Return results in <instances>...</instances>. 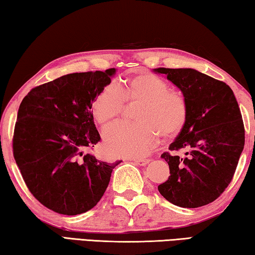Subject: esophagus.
I'll use <instances>...</instances> for the list:
<instances>
[{"instance_id":"34e87169","label":"esophagus","mask_w":255,"mask_h":255,"mask_svg":"<svg viewBox=\"0 0 255 255\" xmlns=\"http://www.w3.org/2000/svg\"><path fill=\"white\" fill-rule=\"evenodd\" d=\"M132 161L136 164H138V165H146V164L149 163L150 159L146 158V157H135V158H132Z\"/></svg>"}]
</instances>
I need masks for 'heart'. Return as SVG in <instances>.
<instances>
[{"label":"heart","mask_w":255,"mask_h":255,"mask_svg":"<svg viewBox=\"0 0 255 255\" xmlns=\"http://www.w3.org/2000/svg\"><path fill=\"white\" fill-rule=\"evenodd\" d=\"M130 103H140L133 115L138 123L122 125L108 135L106 147L111 155H144L156 144L159 133L163 138L175 137L187 122V99L149 73L103 88L92 101L93 118L103 131H109L119 124L125 105Z\"/></svg>","instance_id":"1"}]
</instances>
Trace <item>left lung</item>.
<instances>
[{
  "mask_svg": "<svg viewBox=\"0 0 255 255\" xmlns=\"http://www.w3.org/2000/svg\"><path fill=\"white\" fill-rule=\"evenodd\" d=\"M182 91L188 117L182 130L161 157L170 167L158 191L183 208L208 205L225 191L244 148L245 130L232 89L192 68H155ZM183 149L185 155L175 153Z\"/></svg>",
  "mask_w": 255,
  "mask_h": 255,
  "instance_id": "1",
  "label": "left lung"
}]
</instances>
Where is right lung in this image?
<instances>
[{
    "label": "right lung",
    "mask_w": 255,
    "mask_h": 255,
    "mask_svg": "<svg viewBox=\"0 0 255 255\" xmlns=\"http://www.w3.org/2000/svg\"><path fill=\"white\" fill-rule=\"evenodd\" d=\"M115 73L109 68L60 76L33 88L19 107L12 140L16 165L31 195L55 213L92 209L122 163L84 154L101 139L92 101Z\"/></svg>",
    "instance_id": "add662e5"
}]
</instances>
